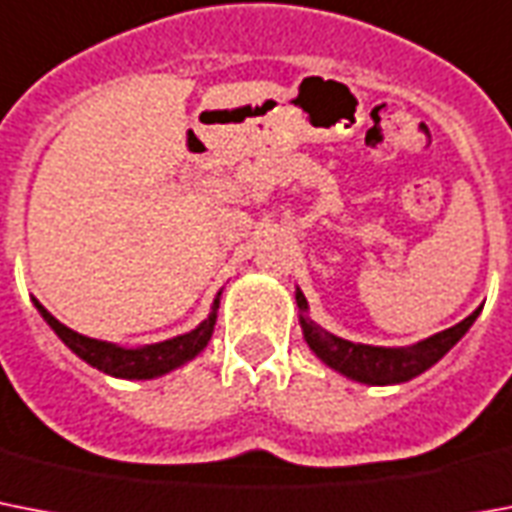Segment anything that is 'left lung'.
I'll list each match as a JSON object with an SVG mask.
<instances>
[{
	"label": "left lung",
	"instance_id": "1",
	"mask_svg": "<svg viewBox=\"0 0 512 512\" xmlns=\"http://www.w3.org/2000/svg\"><path fill=\"white\" fill-rule=\"evenodd\" d=\"M298 309L306 312V298L298 290L296 293ZM478 312L465 317L463 322H457L455 327H447L441 333L431 335L420 341L412 349H383V346H365V343L343 341L338 335L327 333L320 325H314L312 320L301 317V327H304L306 343L312 346L317 357L330 365L333 370L343 372L346 378L359 380V383H370V386H391V383H404L412 380L415 375L425 372L431 365H436L452 346H455L468 327L476 322Z\"/></svg>",
	"mask_w": 512,
	"mask_h": 512
}]
</instances>
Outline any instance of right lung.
I'll return each mask as SVG.
<instances>
[{
    "mask_svg": "<svg viewBox=\"0 0 512 512\" xmlns=\"http://www.w3.org/2000/svg\"><path fill=\"white\" fill-rule=\"evenodd\" d=\"M39 314H42L47 325L60 335V341L68 346V349L81 357L84 362H89L97 370L108 372V375H116V378H158L163 372L174 370V367L190 362L195 354L206 349V343L211 341V333H214L216 322V306H219V298L214 301V312L208 314V320L200 322L192 333L177 335L171 341L153 343V346H145V349H121V346H113V343L94 341L87 335L73 333L71 327H65L63 322H57L52 314L44 309L39 301H34Z\"/></svg>",
    "mask_w": 512,
    "mask_h": 512,
    "instance_id": "right-lung-1",
    "label": "right lung"
}]
</instances>
